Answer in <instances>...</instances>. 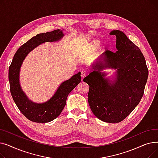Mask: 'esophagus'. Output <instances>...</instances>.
<instances>
[{"label":"esophagus","mask_w":158,"mask_h":158,"mask_svg":"<svg viewBox=\"0 0 158 158\" xmlns=\"http://www.w3.org/2000/svg\"><path fill=\"white\" fill-rule=\"evenodd\" d=\"M86 75H87V72H86V71H82V72H81V76L82 80H83V79L86 76Z\"/></svg>","instance_id":"1"}]
</instances>
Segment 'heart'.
Here are the masks:
<instances>
[{
  "instance_id": "obj_1",
  "label": "heart",
  "mask_w": 158,
  "mask_h": 158,
  "mask_svg": "<svg viewBox=\"0 0 158 158\" xmlns=\"http://www.w3.org/2000/svg\"><path fill=\"white\" fill-rule=\"evenodd\" d=\"M101 44V41L99 40H94L87 45V49L88 51H92L96 50Z\"/></svg>"
}]
</instances>
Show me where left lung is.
I'll use <instances>...</instances> for the list:
<instances>
[{
  "label": "left lung",
  "instance_id": "obj_1",
  "mask_svg": "<svg viewBox=\"0 0 158 158\" xmlns=\"http://www.w3.org/2000/svg\"><path fill=\"white\" fill-rule=\"evenodd\" d=\"M110 35L117 37V51L102 53L83 81L89 86L88 101L94 115L114 123L126 118L140 102L148 71L139 48L122 31L113 30ZM106 69L115 70L113 77H106Z\"/></svg>",
  "mask_w": 158,
  "mask_h": 158
}]
</instances>
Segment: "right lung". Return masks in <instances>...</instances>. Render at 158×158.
<instances>
[{"instance_id":"obj_1","label":"right lung","mask_w":158,"mask_h":158,"mask_svg":"<svg viewBox=\"0 0 158 158\" xmlns=\"http://www.w3.org/2000/svg\"><path fill=\"white\" fill-rule=\"evenodd\" d=\"M64 35L63 30L57 29L40 33L32 37L18 49L9 68L10 92L13 101L21 113L32 122L47 123L56 119L65 106L69 94L81 82V73L78 72L70 79L63 82L52 97L42 103L31 101L22 89L20 72L26 56L40 45L45 42H56L61 40Z\"/></svg>"}]
</instances>
